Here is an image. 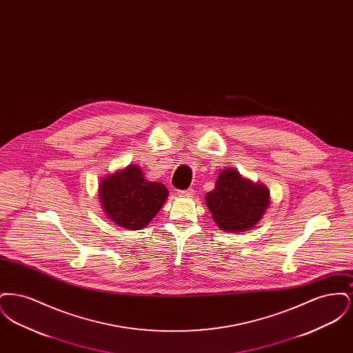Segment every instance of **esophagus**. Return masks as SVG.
<instances>
[{
  "label": "esophagus",
  "instance_id": "1",
  "mask_svg": "<svg viewBox=\"0 0 353 353\" xmlns=\"http://www.w3.org/2000/svg\"><path fill=\"white\" fill-rule=\"evenodd\" d=\"M177 193H179L180 196H188V197H189V196H193V194H194V190H193L192 188H188V189H184V190H179Z\"/></svg>",
  "mask_w": 353,
  "mask_h": 353
}]
</instances>
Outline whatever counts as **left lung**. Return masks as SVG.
Here are the masks:
<instances>
[{"mask_svg":"<svg viewBox=\"0 0 353 353\" xmlns=\"http://www.w3.org/2000/svg\"><path fill=\"white\" fill-rule=\"evenodd\" d=\"M205 200L221 229L243 232L263 216L269 206L270 192L263 185L242 179L235 169H225Z\"/></svg>","mask_w":353,"mask_h":353,"instance_id":"obj_1","label":"left lung"}]
</instances>
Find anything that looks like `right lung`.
Segmentation results:
<instances>
[{"label": "right lung", "mask_w": 353, "mask_h": 353, "mask_svg": "<svg viewBox=\"0 0 353 353\" xmlns=\"http://www.w3.org/2000/svg\"><path fill=\"white\" fill-rule=\"evenodd\" d=\"M105 214L124 229L139 230L147 226L168 197V189L144 179L141 169L128 165L103 179L99 186Z\"/></svg>", "instance_id": "obj_1"}]
</instances>
